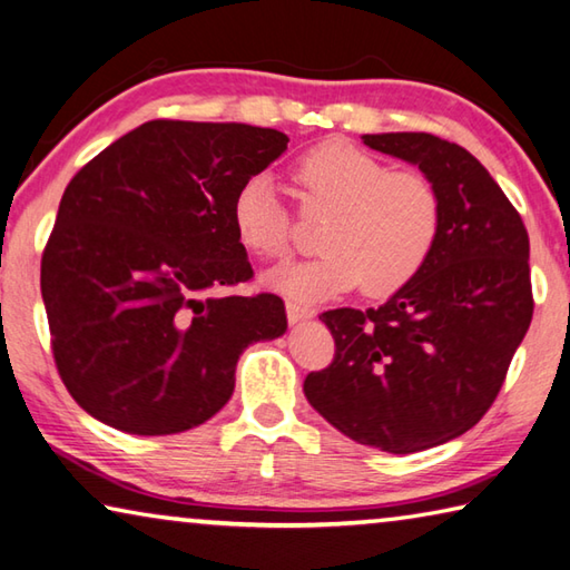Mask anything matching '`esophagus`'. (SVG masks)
Instances as JSON below:
<instances>
[{
  "instance_id": "obj_1",
  "label": "esophagus",
  "mask_w": 570,
  "mask_h": 570,
  "mask_svg": "<svg viewBox=\"0 0 570 570\" xmlns=\"http://www.w3.org/2000/svg\"><path fill=\"white\" fill-rule=\"evenodd\" d=\"M312 316H314L312 308H306V306L296 304V302H286V318H288V324H302V321L312 318Z\"/></svg>"
}]
</instances>
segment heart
Listing matches in <instances>:
<instances>
[{
  "mask_svg": "<svg viewBox=\"0 0 570 570\" xmlns=\"http://www.w3.org/2000/svg\"><path fill=\"white\" fill-rule=\"evenodd\" d=\"M304 206L328 209L318 249L264 274V284L296 302H324L361 284L371 296L396 292L429 262L441 229V196L421 171L389 169L374 154L326 139L294 164ZM232 226L258 258L288 252V214L272 177L256 174L236 189Z\"/></svg>",
  "mask_w": 570,
  "mask_h": 570,
  "instance_id": "b5f03b06",
  "label": "heart"
}]
</instances>
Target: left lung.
I'll return each mask as SVG.
<instances>
[{"mask_svg":"<svg viewBox=\"0 0 570 570\" xmlns=\"http://www.w3.org/2000/svg\"><path fill=\"white\" fill-rule=\"evenodd\" d=\"M361 141L419 167L441 196L429 262L379 308L318 318L336 356L304 381L312 406L364 446L416 453L461 436L499 396L531 326L529 232L483 164L423 131Z\"/></svg>","mask_w":570,"mask_h":570,"instance_id":"1","label":"left lung"}]
</instances>
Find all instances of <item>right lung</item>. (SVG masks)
<instances>
[{
  "label": "right lung",
  "instance_id": "obj_1",
  "mask_svg": "<svg viewBox=\"0 0 570 570\" xmlns=\"http://www.w3.org/2000/svg\"><path fill=\"white\" fill-rule=\"evenodd\" d=\"M286 144L252 124L157 119L69 181L41 298L59 376L89 416L137 436L189 431L232 399L244 348L284 336L282 298L219 288L254 276L234 194Z\"/></svg>",
  "mask_w": 570,
  "mask_h": 570
}]
</instances>
